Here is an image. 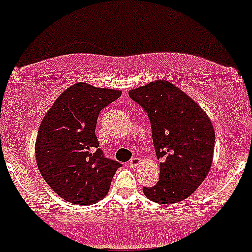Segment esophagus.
<instances>
[{
  "label": "esophagus",
  "mask_w": 252,
  "mask_h": 252,
  "mask_svg": "<svg viewBox=\"0 0 252 252\" xmlns=\"http://www.w3.org/2000/svg\"><path fill=\"white\" fill-rule=\"evenodd\" d=\"M140 163H141V158H137V156H136V158H132L131 160L129 161V166L130 167H136V166H138Z\"/></svg>",
  "instance_id": "34e87169"
}]
</instances>
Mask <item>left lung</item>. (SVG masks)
Returning <instances> with one entry per match:
<instances>
[{
	"label": "left lung",
	"instance_id": "8db88e82",
	"mask_svg": "<svg viewBox=\"0 0 252 252\" xmlns=\"http://www.w3.org/2000/svg\"><path fill=\"white\" fill-rule=\"evenodd\" d=\"M129 96L148 114L160 178L143 187L149 200L175 204L189 198L209 174L215 152V130L192 98L167 80L130 90Z\"/></svg>",
	"mask_w": 252,
	"mask_h": 252
}]
</instances>
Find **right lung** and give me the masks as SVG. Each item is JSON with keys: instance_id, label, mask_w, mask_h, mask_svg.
Here are the masks:
<instances>
[{"instance_id": "add662e5", "label": "right lung", "mask_w": 252, "mask_h": 252, "mask_svg": "<svg viewBox=\"0 0 252 252\" xmlns=\"http://www.w3.org/2000/svg\"><path fill=\"white\" fill-rule=\"evenodd\" d=\"M122 92L77 83L63 92L37 131L35 158L43 180L63 200L91 205L108 194L122 163L105 158L96 136L100 110Z\"/></svg>"}]
</instances>
